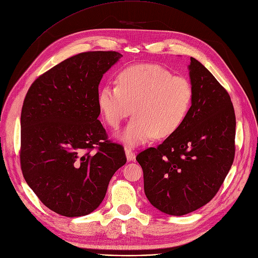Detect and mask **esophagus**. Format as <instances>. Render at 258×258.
I'll use <instances>...</instances> for the list:
<instances>
[{
	"label": "esophagus",
	"instance_id": "1",
	"mask_svg": "<svg viewBox=\"0 0 258 258\" xmlns=\"http://www.w3.org/2000/svg\"><path fill=\"white\" fill-rule=\"evenodd\" d=\"M125 153H126V157H127L128 162H131L134 158H136V153H134L130 148H126Z\"/></svg>",
	"mask_w": 258,
	"mask_h": 258
}]
</instances>
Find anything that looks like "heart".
I'll return each mask as SVG.
<instances>
[{
  "instance_id": "b5f03b06",
  "label": "heart",
  "mask_w": 258,
  "mask_h": 258,
  "mask_svg": "<svg viewBox=\"0 0 258 258\" xmlns=\"http://www.w3.org/2000/svg\"><path fill=\"white\" fill-rule=\"evenodd\" d=\"M193 101L192 86L182 77L154 64L132 65L120 70L116 85H104L97 108L106 124L117 129L131 112L136 115L119 136L129 147L153 137L172 136L185 121Z\"/></svg>"
}]
</instances>
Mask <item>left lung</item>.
Instances as JSON below:
<instances>
[{"label": "left lung", "instance_id": "left-lung-1", "mask_svg": "<svg viewBox=\"0 0 258 258\" xmlns=\"http://www.w3.org/2000/svg\"><path fill=\"white\" fill-rule=\"evenodd\" d=\"M193 90L182 125L156 148L138 154L144 190L156 209L180 216L200 209L219 190L235 155V113L230 95L202 63L190 58Z\"/></svg>", "mask_w": 258, "mask_h": 258}]
</instances>
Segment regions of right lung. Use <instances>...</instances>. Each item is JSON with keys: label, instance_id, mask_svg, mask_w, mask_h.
Wrapping results in <instances>:
<instances>
[{"label": "right lung", "instance_id": "obj_1", "mask_svg": "<svg viewBox=\"0 0 258 258\" xmlns=\"http://www.w3.org/2000/svg\"><path fill=\"white\" fill-rule=\"evenodd\" d=\"M121 56L116 51L73 55L36 79L24 100L22 172L40 201L57 214L93 212L115 171L127 162L122 146L108 141L97 119L100 82Z\"/></svg>", "mask_w": 258, "mask_h": 258}]
</instances>
